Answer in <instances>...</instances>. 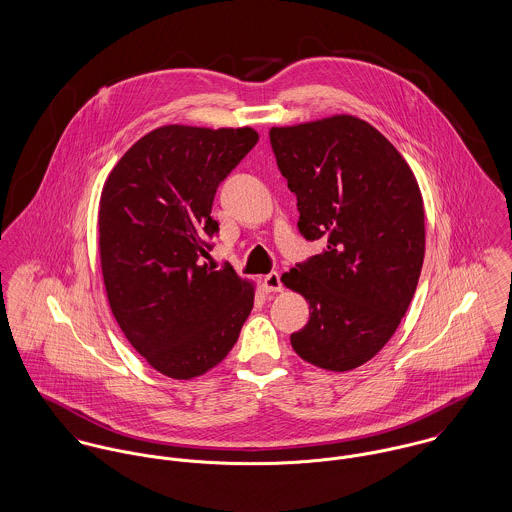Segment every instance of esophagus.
<instances>
[{"label": "esophagus", "mask_w": 512, "mask_h": 512, "mask_svg": "<svg viewBox=\"0 0 512 512\" xmlns=\"http://www.w3.org/2000/svg\"><path fill=\"white\" fill-rule=\"evenodd\" d=\"M263 290L265 292H281L283 290V283H281V275L279 273H269L265 279H263Z\"/></svg>", "instance_id": "esophagus-1"}]
</instances>
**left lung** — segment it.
<instances>
[{
	"label": "left lung",
	"instance_id": "8db88e82",
	"mask_svg": "<svg viewBox=\"0 0 512 512\" xmlns=\"http://www.w3.org/2000/svg\"><path fill=\"white\" fill-rule=\"evenodd\" d=\"M269 137L298 200L300 233L324 241L281 279L310 308L292 349L320 369L351 371L393 338L414 296L426 245L416 176L355 115L271 127Z\"/></svg>",
	"mask_w": 512,
	"mask_h": 512
}]
</instances>
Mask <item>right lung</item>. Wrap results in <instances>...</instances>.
<instances>
[{"label":"right lung","mask_w":512,"mask_h":512,"mask_svg":"<svg viewBox=\"0 0 512 512\" xmlns=\"http://www.w3.org/2000/svg\"><path fill=\"white\" fill-rule=\"evenodd\" d=\"M253 127L163 125L104 182L100 263L121 332L159 373L188 381L222 363L251 314L255 284L208 265L216 190L255 147Z\"/></svg>","instance_id":"add662e5"}]
</instances>
